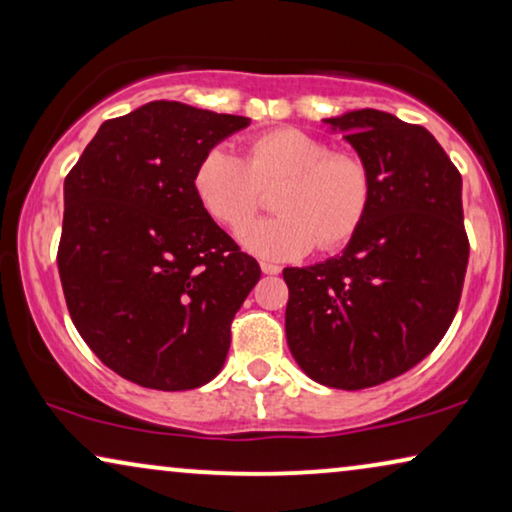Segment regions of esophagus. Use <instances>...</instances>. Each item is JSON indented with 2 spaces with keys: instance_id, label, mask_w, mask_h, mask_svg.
Segmentation results:
<instances>
[{
  "instance_id": "obj_1",
  "label": "esophagus",
  "mask_w": 512,
  "mask_h": 512,
  "mask_svg": "<svg viewBox=\"0 0 512 512\" xmlns=\"http://www.w3.org/2000/svg\"><path fill=\"white\" fill-rule=\"evenodd\" d=\"M261 270L265 272V275H279V272H282V268H279V265L268 263V261H261Z\"/></svg>"
}]
</instances>
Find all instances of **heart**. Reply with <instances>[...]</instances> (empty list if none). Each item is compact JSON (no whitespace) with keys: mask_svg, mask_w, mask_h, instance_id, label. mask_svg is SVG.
Here are the masks:
<instances>
[{"mask_svg":"<svg viewBox=\"0 0 512 512\" xmlns=\"http://www.w3.org/2000/svg\"><path fill=\"white\" fill-rule=\"evenodd\" d=\"M279 186L272 200L277 216L242 230L251 254L289 261L314 244L331 251L354 237L370 205V174L352 153H331L326 142L296 128H277L251 139L247 158L228 146H212L200 158L193 188L205 212L240 230Z\"/></svg>","mask_w":512,"mask_h":512,"instance_id":"heart-1","label":"heart"}]
</instances>
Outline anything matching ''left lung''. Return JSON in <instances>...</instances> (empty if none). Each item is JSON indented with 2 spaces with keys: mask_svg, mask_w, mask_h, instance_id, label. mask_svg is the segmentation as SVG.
<instances>
[{
  "mask_svg": "<svg viewBox=\"0 0 512 512\" xmlns=\"http://www.w3.org/2000/svg\"><path fill=\"white\" fill-rule=\"evenodd\" d=\"M370 174V205L340 256L284 268L286 342L333 389H368L429 356L457 314L468 265L461 174L422 125L377 109L324 118Z\"/></svg>",
  "mask_w": 512,
  "mask_h": 512,
  "instance_id": "1",
  "label": "left lung"
}]
</instances>
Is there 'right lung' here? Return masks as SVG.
I'll return each mask as SVG.
<instances>
[{
  "label": "right lung",
  "instance_id": "right-lung-1",
  "mask_svg": "<svg viewBox=\"0 0 512 512\" xmlns=\"http://www.w3.org/2000/svg\"><path fill=\"white\" fill-rule=\"evenodd\" d=\"M244 116L149 102L104 121L65 179L58 270L86 345L160 391L214 380L261 268L202 209L200 158Z\"/></svg>",
  "mask_w": 512,
  "mask_h": 512
}]
</instances>
